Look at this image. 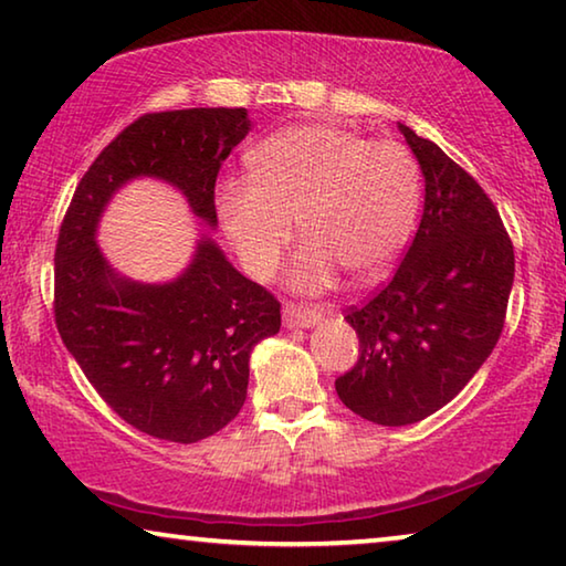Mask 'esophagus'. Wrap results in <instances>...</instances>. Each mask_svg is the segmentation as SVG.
<instances>
[{"label":"esophagus","instance_id":"esophagus-1","mask_svg":"<svg viewBox=\"0 0 566 566\" xmlns=\"http://www.w3.org/2000/svg\"><path fill=\"white\" fill-rule=\"evenodd\" d=\"M284 325L286 327H315L325 319V310H312V307H297V304H284L282 310Z\"/></svg>","mask_w":566,"mask_h":566}]
</instances>
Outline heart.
<instances>
[{
	"instance_id": "heart-1",
	"label": "heart",
	"mask_w": 566,
	"mask_h": 566,
	"mask_svg": "<svg viewBox=\"0 0 566 566\" xmlns=\"http://www.w3.org/2000/svg\"><path fill=\"white\" fill-rule=\"evenodd\" d=\"M249 178L217 188V213L247 272L266 280L292 241L307 239L286 274L315 294L345 269L375 280L406 244L418 211V164L396 140H365L327 123L284 128L247 156Z\"/></svg>"
}]
</instances>
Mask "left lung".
Masks as SVG:
<instances>
[{
	"instance_id": "left-lung-1",
	"label": "left lung",
	"mask_w": 566,
	"mask_h": 566,
	"mask_svg": "<svg viewBox=\"0 0 566 566\" xmlns=\"http://www.w3.org/2000/svg\"><path fill=\"white\" fill-rule=\"evenodd\" d=\"M398 128L423 170V217L392 280L347 310L360 355L335 380L339 400L378 426L418 423L459 396L499 343L514 284L496 206L433 140Z\"/></svg>"
}]
</instances>
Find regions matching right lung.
Returning a JSON list of instances; mask_svg holds the SVG:
<instances>
[{"mask_svg":"<svg viewBox=\"0 0 566 566\" xmlns=\"http://www.w3.org/2000/svg\"><path fill=\"white\" fill-rule=\"evenodd\" d=\"M249 130L247 107L140 115L93 160L60 227L62 343L107 406L160 441H203L239 416L251 349L280 332V302L206 234L176 280H125L97 247V223L115 191L146 176L176 186L193 217L217 229L219 168Z\"/></svg>","mask_w":566,"mask_h":566,"instance_id":"obj_1","label":"right lung"}]
</instances>
